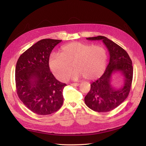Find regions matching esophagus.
Masks as SVG:
<instances>
[{"instance_id":"1","label":"esophagus","mask_w":146,"mask_h":146,"mask_svg":"<svg viewBox=\"0 0 146 146\" xmlns=\"http://www.w3.org/2000/svg\"><path fill=\"white\" fill-rule=\"evenodd\" d=\"M71 85V86H78L80 84L78 83H71L70 84Z\"/></svg>"}]
</instances>
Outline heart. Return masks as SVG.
Wrapping results in <instances>:
<instances>
[{"mask_svg": "<svg viewBox=\"0 0 146 146\" xmlns=\"http://www.w3.org/2000/svg\"><path fill=\"white\" fill-rule=\"evenodd\" d=\"M108 55L105 48L80 42H73L61 47L60 54H52L48 66L54 76L61 81L67 80L72 71L74 80L84 77L91 80L104 72Z\"/></svg>", "mask_w": 146, "mask_h": 146, "instance_id": "b5f03b06", "label": "heart"}]
</instances>
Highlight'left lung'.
I'll return each mask as SVG.
<instances>
[{
  "mask_svg": "<svg viewBox=\"0 0 146 146\" xmlns=\"http://www.w3.org/2000/svg\"><path fill=\"white\" fill-rule=\"evenodd\" d=\"M88 40H102L107 47L110 61L104 74L91 84L85 98L87 107L98 112H108L122 104L129 96L133 79L132 61L127 52L108 38L102 36L86 38ZM117 72L124 77V85L116 89L111 85L112 75Z\"/></svg>",
  "mask_w": 146,
  "mask_h": 146,
  "instance_id": "left-lung-1",
  "label": "left lung"
}]
</instances>
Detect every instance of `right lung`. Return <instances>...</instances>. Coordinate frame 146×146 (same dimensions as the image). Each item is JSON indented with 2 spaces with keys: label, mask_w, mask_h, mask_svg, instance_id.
Returning <instances> with one entry per match:
<instances>
[{
  "label": "right lung",
  "mask_w": 146,
  "mask_h": 146,
  "mask_svg": "<svg viewBox=\"0 0 146 146\" xmlns=\"http://www.w3.org/2000/svg\"><path fill=\"white\" fill-rule=\"evenodd\" d=\"M61 40L43 39L24 52L15 69L17 94L30 110L39 115L56 112L63 103L66 84L57 80L48 66L50 53Z\"/></svg>",
  "instance_id": "add662e5"
}]
</instances>
